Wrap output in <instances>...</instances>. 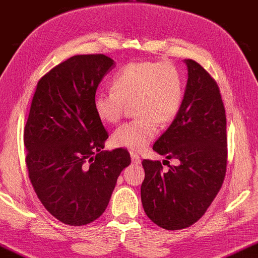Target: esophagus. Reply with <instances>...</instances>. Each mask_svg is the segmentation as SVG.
I'll return each mask as SVG.
<instances>
[{"label": "esophagus", "instance_id": "esophagus-1", "mask_svg": "<svg viewBox=\"0 0 258 258\" xmlns=\"http://www.w3.org/2000/svg\"><path fill=\"white\" fill-rule=\"evenodd\" d=\"M131 161H132V164L133 165H140V162H141V160H140V157L138 154H136V153H131Z\"/></svg>", "mask_w": 258, "mask_h": 258}]
</instances>
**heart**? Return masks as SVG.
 I'll return each mask as SVG.
<instances>
[{"label":"heart","mask_w":258,"mask_h":258,"mask_svg":"<svg viewBox=\"0 0 258 258\" xmlns=\"http://www.w3.org/2000/svg\"><path fill=\"white\" fill-rule=\"evenodd\" d=\"M182 99V79L175 67L161 61H132L114 76L112 91L94 94L93 111L99 120L113 124L133 101L138 117L119 126L112 134V143L141 151L157 137L158 121L167 124L176 117Z\"/></svg>","instance_id":"heart-1"}]
</instances>
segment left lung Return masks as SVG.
<instances>
[{
  "label": "left lung",
  "mask_w": 258,
  "mask_h": 258,
  "mask_svg": "<svg viewBox=\"0 0 258 258\" xmlns=\"http://www.w3.org/2000/svg\"><path fill=\"white\" fill-rule=\"evenodd\" d=\"M183 61L188 79L182 104L153 145L157 153L167 160L176 159L179 165H168L162 172L160 161H143L144 210L167 230L183 229L201 219L219 193L227 168V119L219 86L197 61Z\"/></svg>",
  "instance_id": "obj_1"
}]
</instances>
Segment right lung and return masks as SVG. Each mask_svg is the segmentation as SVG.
<instances>
[{
  "instance_id": "right-lung-1",
  "label": "right lung",
  "mask_w": 258,
  "mask_h": 258,
  "mask_svg": "<svg viewBox=\"0 0 258 258\" xmlns=\"http://www.w3.org/2000/svg\"><path fill=\"white\" fill-rule=\"evenodd\" d=\"M115 67L105 55H78L39 79L24 127L29 177L58 221L85 226L110 202L131 164L124 148L101 151L108 138L93 111L98 85Z\"/></svg>"
}]
</instances>
